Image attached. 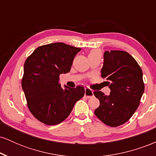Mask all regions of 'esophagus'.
<instances>
[{
	"label": "esophagus",
	"instance_id": "obj_1",
	"mask_svg": "<svg viewBox=\"0 0 156 156\" xmlns=\"http://www.w3.org/2000/svg\"><path fill=\"white\" fill-rule=\"evenodd\" d=\"M85 96L87 97V98H91L94 96V94H93L92 90H91L89 88H85Z\"/></svg>",
	"mask_w": 156,
	"mask_h": 156
}]
</instances>
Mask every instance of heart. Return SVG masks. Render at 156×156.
Listing matches in <instances>:
<instances>
[{"mask_svg": "<svg viewBox=\"0 0 156 156\" xmlns=\"http://www.w3.org/2000/svg\"><path fill=\"white\" fill-rule=\"evenodd\" d=\"M101 55V51H99V50H93L90 52V53H89V55Z\"/></svg>", "mask_w": 156, "mask_h": 156, "instance_id": "1", "label": "heart"}]
</instances>
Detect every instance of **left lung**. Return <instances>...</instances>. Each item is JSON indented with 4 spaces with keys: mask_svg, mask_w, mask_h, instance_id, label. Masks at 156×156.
I'll use <instances>...</instances> for the list:
<instances>
[{
    "mask_svg": "<svg viewBox=\"0 0 156 156\" xmlns=\"http://www.w3.org/2000/svg\"><path fill=\"white\" fill-rule=\"evenodd\" d=\"M101 76L108 80L111 92L105 95L101 91L94 92L100 101L94 114L106 125L119 126L129 120L140 103L144 91L142 70L127 52L105 51Z\"/></svg>",
    "mask_w": 156,
    "mask_h": 156,
    "instance_id": "1",
    "label": "left lung"
}]
</instances>
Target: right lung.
<instances>
[{
    "mask_svg": "<svg viewBox=\"0 0 156 156\" xmlns=\"http://www.w3.org/2000/svg\"><path fill=\"white\" fill-rule=\"evenodd\" d=\"M80 48L55 42L39 46L26 58L22 88L29 111L48 125L59 124L85 94L83 87L69 88L59 83V76L70 71Z\"/></svg>",
    "mask_w": 156,
    "mask_h": 156,
    "instance_id": "obj_1",
    "label": "right lung"
}]
</instances>
